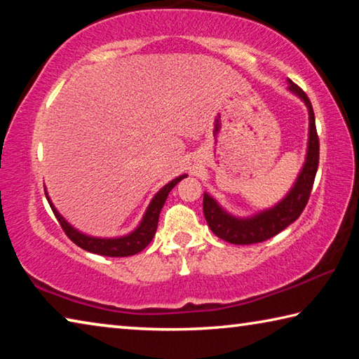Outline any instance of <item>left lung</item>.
<instances>
[{
  "mask_svg": "<svg viewBox=\"0 0 359 359\" xmlns=\"http://www.w3.org/2000/svg\"><path fill=\"white\" fill-rule=\"evenodd\" d=\"M288 90L306 104L309 112L306 160H304L301 171L297 174L294 184L290 188L288 193L269 209L255 212L253 215L248 217H238L231 214L226 209H223L215 198H212L208 191H204L203 209L209 228L217 238L226 241L229 244L248 245L274 238L276 234L280 233L282 229H285L288 224L299 218L309 201V196H311L320 156V144L317 128H315V115L307 95L296 83L288 81Z\"/></svg>",
  "mask_w": 359,
  "mask_h": 359,
  "instance_id": "obj_1",
  "label": "left lung"
}]
</instances>
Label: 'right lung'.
I'll list each match as a JSON object with an SVG mask.
<instances>
[{
	"mask_svg": "<svg viewBox=\"0 0 359 359\" xmlns=\"http://www.w3.org/2000/svg\"><path fill=\"white\" fill-rule=\"evenodd\" d=\"M187 174H182L179 177L172 179L171 182L160 188L155 193V196L151 198V201L149 203L147 209H145L144 215L139 222L137 226L130 231L128 234L123 236H117V238H98V236H92V234H85L82 231H79L77 228L72 226V224L66 220V218L60 214L57 210L55 205H53L52 199L48 198V193L46 190V198L50 208L55 214L57 220L62 224V228L65 229V233L68 234V238L74 242L76 245H79L83 250H87L90 253H96V255H102V257H131V255H136L139 252H142L145 247H147L154 236L156 233V226H158V218H160V212L165 205L168 194L172 188L179 184L182 179H185Z\"/></svg>",
	"mask_w": 359,
	"mask_h": 359,
	"instance_id": "right-lung-1",
	"label": "right lung"
}]
</instances>
